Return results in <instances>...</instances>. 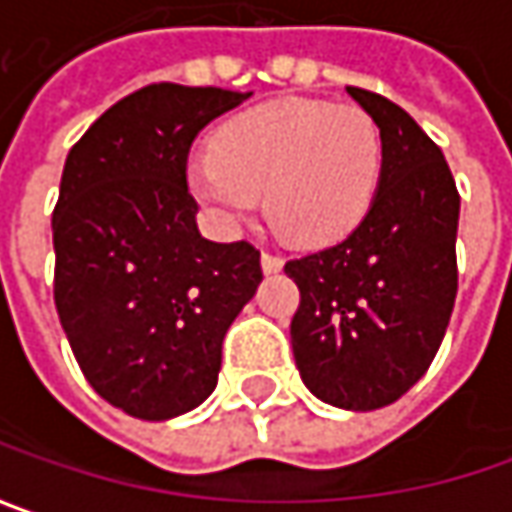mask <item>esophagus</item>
<instances>
[{
    "mask_svg": "<svg viewBox=\"0 0 512 512\" xmlns=\"http://www.w3.org/2000/svg\"><path fill=\"white\" fill-rule=\"evenodd\" d=\"M260 263H263V272H280L283 269V257L275 255V252H263Z\"/></svg>",
    "mask_w": 512,
    "mask_h": 512,
    "instance_id": "1",
    "label": "esophagus"
}]
</instances>
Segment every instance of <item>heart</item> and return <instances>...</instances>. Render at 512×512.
Masks as SVG:
<instances>
[{
	"label": "heart",
	"instance_id": "heart-1",
	"mask_svg": "<svg viewBox=\"0 0 512 512\" xmlns=\"http://www.w3.org/2000/svg\"><path fill=\"white\" fill-rule=\"evenodd\" d=\"M381 128L361 105L278 100L237 114L214 134V151L189 163L191 194L234 226L266 200L286 240L321 246L349 234L381 183Z\"/></svg>",
	"mask_w": 512,
	"mask_h": 512
}]
</instances>
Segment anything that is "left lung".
<instances>
[{
  "label": "left lung",
  "mask_w": 512,
  "mask_h": 512,
  "mask_svg": "<svg viewBox=\"0 0 512 512\" xmlns=\"http://www.w3.org/2000/svg\"><path fill=\"white\" fill-rule=\"evenodd\" d=\"M381 128L384 166L346 240L286 263L300 289L292 349L303 384L341 410L398 401L430 369L458 292L456 180L441 148L387 97L346 85Z\"/></svg>",
  "instance_id": "8db88e82"
}]
</instances>
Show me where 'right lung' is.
Returning a JSON list of instances; mask_svg holds the SVG:
<instances>
[{
	"label": "right lung",
	"instance_id": "right-lung-1",
	"mask_svg": "<svg viewBox=\"0 0 512 512\" xmlns=\"http://www.w3.org/2000/svg\"><path fill=\"white\" fill-rule=\"evenodd\" d=\"M249 97L154 82L68 151L51 217L56 312L88 384L134 418L212 395L226 329L263 280L249 240L197 232L186 177L200 128Z\"/></svg>",
	"mask_w": 512,
	"mask_h": 512
}]
</instances>
